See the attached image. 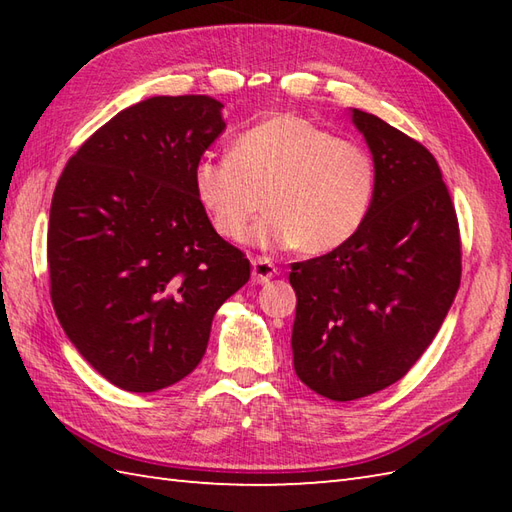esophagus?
<instances>
[{
	"label": "esophagus",
	"mask_w": 512,
	"mask_h": 512,
	"mask_svg": "<svg viewBox=\"0 0 512 512\" xmlns=\"http://www.w3.org/2000/svg\"><path fill=\"white\" fill-rule=\"evenodd\" d=\"M273 277H277V266L266 257H255L253 259V281L255 284H268Z\"/></svg>",
	"instance_id": "esophagus-1"
}]
</instances>
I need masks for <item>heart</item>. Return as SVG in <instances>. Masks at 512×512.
Segmentation results:
<instances>
[{"label": "heart", "instance_id": "heart-1", "mask_svg": "<svg viewBox=\"0 0 512 512\" xmlns=\"http://www.w3.org/2000/svg\"><path fill=\"white\" fill-rule=\"evenodd\" d=\"M374 191V162L361 145L295 114L264 118L231 140L228 156H202L193 167L195 200L217 235L242 242L264 206L255 242L297 246L303 255H325L350 242L372 209Z\"/></svg>", "mask_w": 512, "mask_h": 512}]
</instances>
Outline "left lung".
<instances>
[{
  "label": "left lung",
  "instance_id": "left-lung-1",
  "mask_svg": "<svg viewBox=\"0 0 512 512\" xmlns=\"http://www.w3.org/2000/svg\"><path fill=\"white\" fill-rule=\"evenodd\" d=\"M376 171L363 226L328 255L292 264L295 372L345 402L394 385L431 345L462 275L458 215L436 158L378 116L352 110Z\"/></svg>",
  "mask_w": 512,
  "mask_h": 512
}]
</instances>
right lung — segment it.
<instances>
[{
    "instance_id": "1",
    "label": "right lung",
    "mask_w": 512,
    "mask_h": 512,
    "mask_svg": "<svg viewBox=\"0 0 512 512\" xmlns=\"http://www.w3.org/2000/svg\"><path fill=\"white\" fill-rule=\"evenodd\" d=\"M222 107L202 94L127 107L85 140L54 189V312L85 361L125 391L189 376L217 308L250 277L193 193L195 162L226 129Z\"/></svg>"
}]
</instances>
